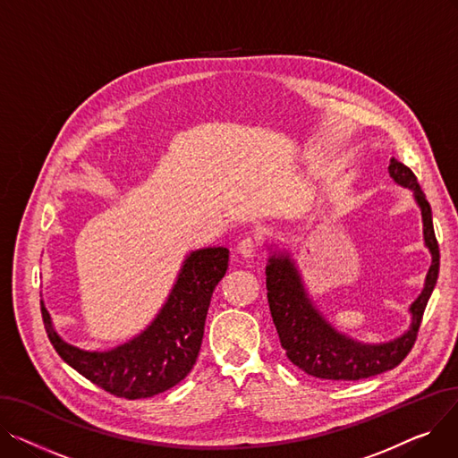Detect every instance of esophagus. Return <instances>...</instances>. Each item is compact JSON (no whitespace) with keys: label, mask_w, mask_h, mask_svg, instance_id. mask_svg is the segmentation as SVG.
Segmentation results:
<instances>
[{"label":"esophagus","mask_w":458,"mask_h":458,"mask_svg":"<svg viewBox=\"0 0 458 458\" xmlns=\"http://www.w3.org/2000/svg\"><path fill=\"white\" fill-rule=\"evenodd\" d=\"M256 250H258V242H254L252 237H245V239H242V243L237 245V252L242 254L243 258H250V256H254V254H256Z\"/></svg>","instance_id":"esophagus-1"}]
</instances>
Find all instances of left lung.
I'll list each match as a JSON object with an SVG mask.
<instances>
[{"instance_id": "1", "label": "left lung", "mask_w": 458, "mask_h": 458, "mask_svg": "<svg viewBox=\"0 0 458 458\" xmlns=\"http://www.w3.org/2000/svg\"><path fill=\"white\" fill-rule=\"evenodd\" d=\"M388 171L397 183L414 191L423 215L425 245L432 254V266L427 275L425 290L411 306L414 316L412 328L401 335L399 340L382 345H362L345 338L340 332H335L318 314V310L311 306L290 256H271L266 269L269 310L278 332L280 345L284 347L285 356L299 369L316 378L360 380L390 371L403 362L418 340L423 311L432 290H435L440 271V249L435 228H432L430 206L416 174L395 157L390 159Z\"/></svg>"}]
</instances>
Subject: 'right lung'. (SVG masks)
Here are the masks:
<instances>
[{"instance_id":"1","label":"right lung","mask_w":458,"mask_h":458,"mask_svg":"<svg viewBox=\"0 0 458 458\" xmlns=\"http://www.w3.org/2000/svg\"><path fill=\"white\" fill-rule=\"evenodd\" d=\"M228 267L225 247L192 252L156 321L130 344L107 352H87L64 344L40 306L47 338L68 366L123 399H147L182 382L197 362L215 285Z\"/></svg>"}]
</instances>
